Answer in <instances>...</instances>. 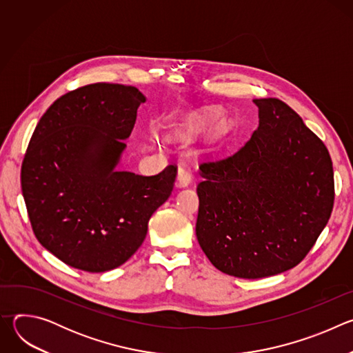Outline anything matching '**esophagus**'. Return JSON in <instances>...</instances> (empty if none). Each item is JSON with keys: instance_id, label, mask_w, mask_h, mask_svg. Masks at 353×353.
I'll return each mask as SVG.
<instances>
[{"instance_id": "34e87169", "label": "esophagus", "mask_w": 353, "mask_h": 353, "mask_svg": "<svg viewBox=\"0 0 353 353\" xmlns=\"http://www.w3.org/2000/svg\"><path fill=\"white\" fill-rule=\"evenodd\" d=\"M192 179V172H191V168L185 163H181L179 166V173H177V183L179 185H187Z\"/></svg>"}]
</instances>
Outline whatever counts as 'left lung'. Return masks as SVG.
Returning <instances> with one entry per match:
<instances>
[{"label":"left lung","instance_id":"left-lung-1","mask_svg":"<svg viewBox=\"0 0 353 353\" xmlns=\"http://www.w3.org/2000/svg\"><path fill=\"white\" fill-rule=\"evenodd\" d=\"M259 128L234 154L199 165L195 233L219 271L245 279L305 260L334 207L324 142L275 97L254 99Z\"/></svg>","mask_w":353,"mask_h":353}]
</instances>
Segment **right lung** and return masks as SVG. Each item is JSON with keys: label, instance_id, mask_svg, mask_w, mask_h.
<instances>
[{"label": "right lung", "instance_id": "obj_1", "mask_svg": "<svg viewBox=\"0 0 353 353\" xmlns=\"http://www.w3.org/2000/svg\"><path fill=\"white\" fill-rule=\"evenodd\" d=\"M143 102L134 86L85 85L59 97L33 131L21 169L29 221L39 243L70 267L124 264L173 191L176 165L155 176L114 169Z\"/></svg>", "mask_w": 353, "mask_h": 353}]
</instances>
